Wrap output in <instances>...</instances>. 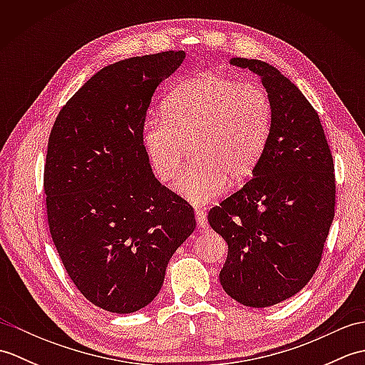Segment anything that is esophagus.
<instances>
[{"instance_id":"obj_1","label":"esophagus","mask_w":365,"mask_h":365,"mask_svg":"<svg viewBox=\"0 0 365 365\" xmlns=\"http://www.w3.org/2000/svg\"><path fill=\"white\" fill-rule=\"evenodd\" d=\"M196 215V221H197V226L200 229H207L208 227V221H207V215L204 210H200V208H197V210L195 212Z\"/></svg>"}]
</instances>
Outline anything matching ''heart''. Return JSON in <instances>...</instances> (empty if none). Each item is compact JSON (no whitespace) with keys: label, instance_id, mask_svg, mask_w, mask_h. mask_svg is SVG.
I'll list each match as a JSON object with an SVG mask.
<instances>
[{"label":"heart","instance_id":"1","mask_svg":"<svg viewBox=\"0 0 365 365\" xmlns=\"http://www.w3.org/2000/svg\"><path fill=\"white\" fill-rule=\"evenodd\" d=\"M163 119L145 123L143 143L163 182L180 175L188 145L195 157L178 182L191 204L243 183L257 168L271 128V103L257 84L204 73L178 84L163 102Z\"/></svg>","mask_w":365,"mask_h":365}]
</instances>
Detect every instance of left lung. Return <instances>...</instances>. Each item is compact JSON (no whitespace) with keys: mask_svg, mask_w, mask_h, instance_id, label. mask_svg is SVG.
Masks as SVG:
<instances>
[{"mask_svg":"<svg viewBox=\"0 0 365 365\" xmlns=\"http://www.w3.org/2000/svg\"><path fill=\"white\" fill-rule=\"evenodd\" d=\"M230 64L260 76L271 128L252 178L213 207L208 222L229 246L224 292L268 307L297 294L319 268L334 218V163L319 114L287 76L259 59Z\"/></svg>","mask_w":365,"mask_h":365,"instance_id":"obj_1","label":"left lung"}]
</instances>
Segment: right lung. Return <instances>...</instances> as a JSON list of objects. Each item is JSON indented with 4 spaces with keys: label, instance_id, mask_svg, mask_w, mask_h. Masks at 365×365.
<instances>
[{
    "label": "right lung",
    "instance_id": "right-lung-1",
    "mask_svg": "<svg viewBox=\"0 0 365 365\" xmlns=\"http://www.w3.org/2000/svg\"><path fill=\"white\" fill-rule=\"evenodd\" d=\"M183 59L185 51H161L103 67L63 106L48 138L53 243L76 289L108 312L152 302L196 229L191 205L155 178L143 143L153 92Z\"/></svg>",
    "mask_w": 365,
    "mask_h": 365
}]
</instances>
